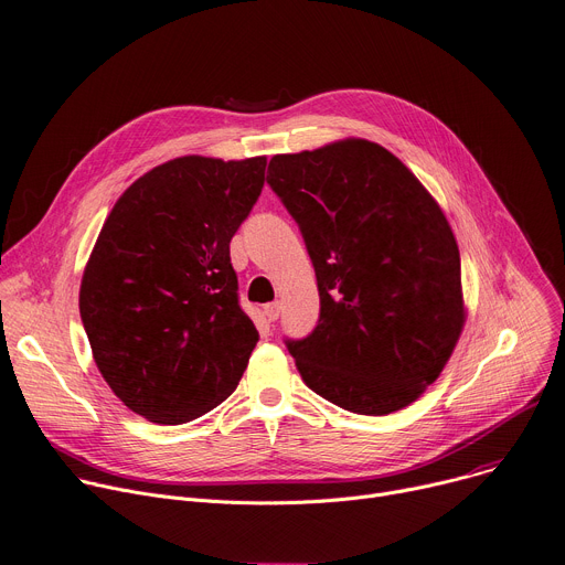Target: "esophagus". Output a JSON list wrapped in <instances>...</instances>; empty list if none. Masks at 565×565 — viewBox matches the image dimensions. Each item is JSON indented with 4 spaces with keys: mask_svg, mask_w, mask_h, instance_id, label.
I'll return each instance as SVG.
<instances>
[{
    "mask_svg": "<svg viewBox=\"0 0 565 565\" xmlns=\"http://www.w3.org/2000/svg\"><path fill=\"white\" fill-rule=\"evenodd\" d=\"M279 311H281V305H279V302H273V305L263 307V316L268 318V322H275V320L279 318Z\"/></svg>",
    "mask_w": 565,
    "mask_h": 565,
    "instance_id": "esophagus-1",
    "label": "esophagus"
}]
</instances>
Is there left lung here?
Instances as JSON below:
<instances>
[{"mask_svg": "<svg viewBox=\"0 0 565 565\" xmlns=\"http://www.w3.org/2000/svg\"><path fill=\"white\" fill-rule=\"evenodd\" d=\"M268 183L299 224L318 279V327L286 341L305 384L361 416L416 402L466 324L459 245L438 202L363 138L277 154Z\"/></svg>", "mask_w": 565, "mask_h": 565, "instance_id": "left-lung-1", "label": "left lung"}]
</instances>
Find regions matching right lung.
Listing matches in <instances>:
<instances>
[{"label": "right lung", "mask_w": 565, "mask_h": 565, "mask_svg": "<svg viewBox=\"0 0 565 565\" xmlns=\"http://www.w3.org/2000/svg\"><path fill=\"white\" fill-rule=\"evenodd\" d=\"M266 163L166 161L127 188L97 236L82 322L104 382L149 423H191L243 377L258 331L238 305L230 243Z\"/></svg>", "instance_id": "right-lung-1"}]
</instances>
